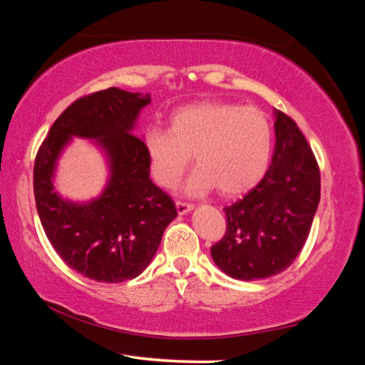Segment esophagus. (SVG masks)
Returning a JSON list of instances; mask_svg holds the SVG:
<instances>
[{"label":"esophagus","mask_w":365,"mask_h":365,"mask_svg":"<svg viewBox=\"0 0 365 365\" xmlns=\"http://www.w3.org/2000/svg\"><path fill=\"white\" fill-rule=\"evenodd\" d=\"M175 206H177V212L180 215L188 214L190 211H193V207H195L193 205H190V202H183V201H177Z\"/></svg>","instance_id":"1"}]
</instances>
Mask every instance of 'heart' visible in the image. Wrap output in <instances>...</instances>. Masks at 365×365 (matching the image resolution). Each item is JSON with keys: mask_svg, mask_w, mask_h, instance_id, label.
I'll list each match as a JSON object with an SVG mask.
<instances>
[{"mask_svg": "<svg viewBox=\"0 0 365 365\" xmlns=\"http://www.w3.org/2000/svg\"><path fill=\"white\" fill-rule=\"evenodd\" d=\"M274 135L269 117L255 106L222 101L188 104L172 113L169 130L148 128L143 148L154 182L174 188L195 156L197 168L185 193L217 187L235 196L256 187L269 168Z\"/></svg>", "mask_w": 365, "mask_h": 365, "instance_id": "heart-1", "label": "heart"}]
</instances>
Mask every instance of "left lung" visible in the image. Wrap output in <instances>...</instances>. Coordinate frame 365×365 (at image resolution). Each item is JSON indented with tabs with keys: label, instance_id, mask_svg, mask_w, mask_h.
<instances>
[{
	"label": "left lung",
	"instance_id": "left-lung-1",
	"mask_svg": "<svg viewBox=\"0 0 365 365\" xmlns=\"http://www.w3.org/2000/svg\"><path fill=\"white\" fill-rule=\"evenodd\" d=\"M275 151L250 193L224 209L227 232L211 248L217 267L237 280L277 275L304 246L320 201V172L296 122L274 109Z\"/></svg>",
	"mask_w": 365,
	"mask_h": 365
}]
</instances>
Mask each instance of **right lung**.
<instances>
[{
    "label": "right lung",
    "mask_w": 365,
    "mask_h": 365,
    "mask_svg": "<svg viewBox=\"0 0 365 365\" xmlns=\"http://www.w3.org/2000/svg\"><path fill=\"white\" fill-rule=\"evenodd\" d=\"M150 103V93L115 86L80 98L58 117L36 153L34 193L43 230L71 269L96 282L138 277L177 217L170 196L151 182L143 140L133 135ZM73 136L95 139L110 169L102 195L85 203L64 200L53 190L57 160Z\"/></svg>",
    "instance_id": "add662e5"
}]
</instances>
